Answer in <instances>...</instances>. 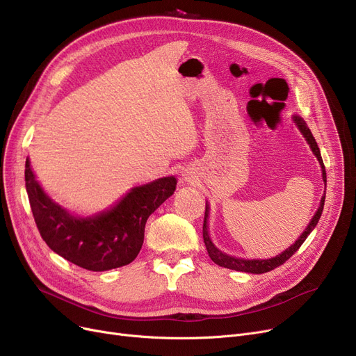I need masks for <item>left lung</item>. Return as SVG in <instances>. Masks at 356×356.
Wrapping results in <instances>:
<instances>
[{"instance_id": "1", "label": "left lung", "mask_w": 356, "mask_h": 356, "mask_svg": "<svg viewBox=\"0 0 356 356\" xmlns=\"http://www.w3.org/2000/svg\"><path fill=\"white\" fill-rule=\"evenodd\" d=\"M294 122L297 124L298 129L302 131L303 136L306 137L307 143L310 144V148L312 152L314 153V156L317 157V160H319L321 165H322V176H323V181L326 184V170H325V164H323V160H322V156H321V149L319 147H317V143L312 134V131L309 129L307 124L305 122L303 118L300 117H294ZM325 197H326V191H325V195L322 196V200H321V207L319 209H317L316 215L313 216L312 222L309 223V227L306 228V231L300 235V238H298L296 241V244H293L290 248H287L284 252H282L280 255L274 257V258H270V259H242V258H234V257H229L227 254L220 252L213 244L212 241L209 238V232H208V213H209V207L207 203V209H204V219H203V241H204V245H207V250H208V254L209 257L212 258V261L215 264H218L219 267H225V268H229V270H235V271H245V273H251V274H263V273H268L277 267H280L282 264H284L286 261L302 247L303 242L306 241V238L309 236V234L314 229V227L317 225V222H319L321 216H322V212H323V204H325Z\"/></svg>"}]
</instances>
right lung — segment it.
Here are the masks:
<instances>
[{"mask_svg": "<svg viewBox=\"0 0 356 356\" xmlns=\"http://www.w3.org/2000/svg\"><path fill=\"white\" fill-rule=\"evenodd\" d=\"M26 189L43 241L70 263L105 271L133 263L138 255L148 216L170 197L176 179L163 177L131 191L115 208L93 218H74L49 199L26 161Z\"/></svg>", "mask_w": 356, "mask_h": 356, "instance_id": "1", "label": "right lung"}]
</instances>
